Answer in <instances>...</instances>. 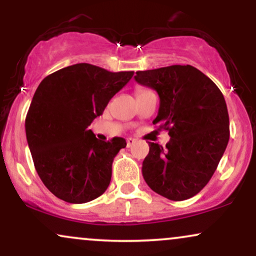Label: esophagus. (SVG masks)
Here are the masks:
<instances>
[{
    "label": "esophagus",
    "mask_w": 256,
    "mask_h": 256,
    "mask_svg": "<svg viewBox=\"0 0 256 256\" xmlns=\"http://www.w3.org/2000/svg\"><path fill=\"white\" fill-rule=\"evenodd\" d=\"M136 142H137V140H134V138H128V140H126V143H128V148H130L131 146H134Z\"/></svg>",
    "instance_id": "obj_1"
}]
</instances>
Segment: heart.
<instances>
[{
	"label": "heart",
	"mask_w": 256,
	"mask_h": 256,
	"mask_svg": "<svg viewBox=\"0 0 256 256\" xmlns=\"http://www.w3.org/2000/svg\"><path fill=\"white\" fill-rule=\"evenodd\" d=\"M144 91H148V90H138V91H137V95H138V94H142V92H144Z\"/></svg>",
	"instance_id": "heart-1"
}]
</instances>
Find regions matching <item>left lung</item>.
Returning <instances> with one entry per match:
<instances>
[{"mask_svg":"<svg viewBox=\"0 0 256 256\" xmlns=\"http://www.w3.org/2000/svg\"><path fill=\"white\" fill-rule=\"evenodd\" d=\"M134 79L158 92L160 107L152 122L171 137L165 148L149 142L143 178L152 192L172 201L192 198L210 180L228 143L224 96L190 64L138 71Z\"/></svg>","mask_w":256,"mask_h":256,"instance_id":"8db88e82","label":"left lung"}]
</instances>
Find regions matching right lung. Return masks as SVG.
I'll list each match as a JSON object with an SVG mask.
<instances>
[{"label":"right lung","instance_id":"add662e5","mask_svg":"<svg viewBox=\"0 0 256 256\" xmlns=\"http://www.w3.org/2000/svg\"><path fill=\"white\" fill-rule=\"evenodd\" d=\"M132 76L77 64L38 85L25 119L26 138L38 176L56 198L85 204L107 190L113 160L126 140H100L89 126Z\"/></svg>","mask_w":256,"mask_h":256}]
</instances>
